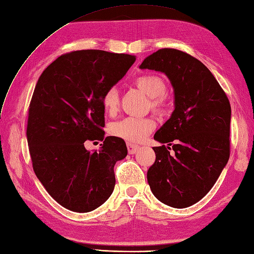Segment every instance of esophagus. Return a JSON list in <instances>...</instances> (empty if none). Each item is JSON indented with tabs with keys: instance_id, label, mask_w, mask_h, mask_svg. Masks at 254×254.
<instances>
[{
	"instance_id": "obj_1",
	"label": "esophagus",
	"mask_w": 254,
	"mask_h": 254,
	"mask_svg": "<svg viewBox=\"0 0 254 254\" xmlns=\"http://www.w3.org/2000/svg\"><path fill=\"white\" fill-rule=\"evenodd\" d=\"M127 148H128V153L129 154H135L140 149V146L139 145H135V144H133V143L128 142L127 143Z\"/></svg>"
}]
</instances>
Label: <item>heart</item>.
<instances>
[{
    "instance_id": "b5f03b06",
    "label": "heart",
    "mask_w": 254,
    "mask_h": 254,
    "mask_svg": "<svg viewBox=\"0 0 254 254\" xmlns=\"http://www.w3.org/2000/svg\"><path fill=\"white\" fill-rule=\"evenodd\" d=\"M135 85L150 98V106L156 112H162L168 106L166 82L157 74H144L134 81ZM120 104L119 90L116 86L109 87L101 97V105L106 113L113 115L118 111ZM155 122L149 118H125L115 122L110 127V132L130 142H140L153 131Z\"/></svg>"
}]
</instances>
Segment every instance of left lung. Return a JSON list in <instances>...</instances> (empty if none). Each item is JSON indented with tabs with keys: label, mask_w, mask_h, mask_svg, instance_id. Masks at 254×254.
Here are the masks:
<instances>
[{
	"label": "left lung",
	"mask_w": 254,
	"mask_h": 254,
	"mask_svg": "<svg viewBox=\"0 0 254 254\" xmlns=\"http://www.w3.org/2000/svg\"><path fill=\"white\" fill-rule=\"evenodd\" d=\"M140 68L164 73L174 91V111L154 135L168 146L153 147L150 190L168 206H191L207 194L229 161L230 101L208 68L183 51L160 49Z\"/></svg>",
	"instance_id": "1"
}]
</instances>
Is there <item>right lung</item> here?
Segmentation results:
<instances>
[{"label": "right lung", "mask_w": 254, "mask_h": 254, "mask_svg": "<svg viewBox=\"0 0 254 254\" xmlns=\"http://www.w3.org/2000/svg\"><path fill=\"white\" fill-rule=\"evenodd\" d=\"M135 57L102 50L61 56L39 77L29 109L26 138L33 169L62 206L88 212L112 194L114 166L127 156L124 140L107 136L101 97L134 63ZM100 139L93 152L85 140Z\"/></svg>", "instance_id": "right-lung-1"}]
</instances>
